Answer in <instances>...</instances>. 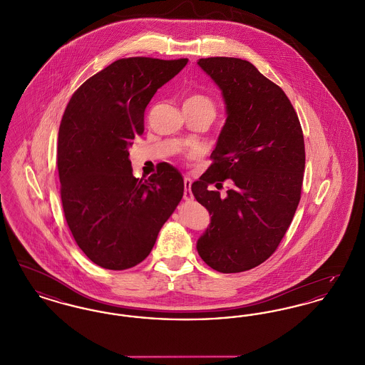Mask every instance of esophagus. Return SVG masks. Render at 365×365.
<instances>
[{
    "label": "esophagus",
    "instance_id": "esophagus-1",
    "mask_svg": "<svg viewBox=\"0 0 365 365\" xmlns=\"http://www.w3.org/2000/svg\"><path fill=\"white\" fill-rule=\"evenodd\" d=\"M183 183H185V192H183V198H185L186 201H191V200H192V192H191L190 178H185Z\"/></svg>",
    "mask_w": 365,
    "mask_h": 365
}]
</instances>
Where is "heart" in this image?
<instances>
[{"instance_id": "obj_1", "label": "heart", "mask_w": 365, "mask_h": 365, "mask_svg": "<svg viewBox=\"0 0 365 365\" xmlns=\"http://www.w3.org/2000/svg\"><path fill=\"white\" fill-rule=\"evenodd\" d=\"M183 106H194V108H207L209 110H212V112H215V105L212 103V100L207 97V96H204V94H200V93H194V94H190L187 98H186V101H185V104Z\"/></svg>"}]
</instances>
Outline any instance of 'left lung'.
I'll list each match as a JSON object with an SVG mask.
<instances>
[{"label":"left lung","instance_id":"left-lung-1","mask_svg":"<svg viewBox=\"0 0 365 365\" xmlns=\"http://www.w3.org/2000/svg\"><path fill=\"white\" fill-rule=\"evenodd\" d=\"M197 64L222 90L227 110L213 163L191 185L212 215L197 250L215 271L242 272L277 250L294 217L305 170L302 128L284 91L252 63L208 57ZM226 178V196L208 189Z\"/></svg>","mask_w":365,"mask_h":365}]
</instances>
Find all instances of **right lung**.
<instances>
[{"label": "right lung", "instance_id": "add662e5", "mask_svg": "<svg viewBox=\"0 0 365 365\" xmlns=\"http://www.w3.org/2000/svg\"><path fill=\"white\" fill-rule=\"evenodd\" d=\"M187 61L116 60L88 78L64 110L57 143L63 210L78 246L103 268L122 271L145 260L183 197V178L167 163L148 179L135 178L128 146L143 133L157 88Z\"/></svg>", "mask_w": 365, "mask_h": 365}]
</instances>
